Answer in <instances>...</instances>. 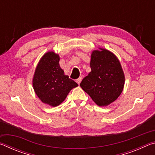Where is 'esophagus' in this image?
Here are the masks:
<instances>
[{"label":"esophagus","instance_id":"1","mask_svg":"<svg viewBox=\"0 0 155 155\" xmlns=\"http://www.w3.org/2000/svg\"><path fill=\"white\" fill-rule=\"evenodd\" d=\"M82 79H83L82 77H80L78 78H77V79H76V82H77L78 84V85H79V84L81 82V81H82Z\"/></svg>","mask_w":155,"mask_h":155}]
</instances>
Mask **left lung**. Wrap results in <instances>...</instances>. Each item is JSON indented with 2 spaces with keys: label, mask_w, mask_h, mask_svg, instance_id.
Segmentation results:
<instances>
[{
  "label": "left lung",
  "mask_w": 155,
  "mask_h": 155,
  "mask_svg": "<svg viewBox=\"0 0 155 155\" xmlns=\"http://www.w3.org/2000/svg\"><path fill=\"white\" fill-rule=\"evenodd\" d=\"M91 72L83 78L81 87L98 106H107L121 94L125 77L121 64L114 53L104 48L94 51Z\"/></svg>",
  "instance_id": "left-lung-1"
}]
</instances>
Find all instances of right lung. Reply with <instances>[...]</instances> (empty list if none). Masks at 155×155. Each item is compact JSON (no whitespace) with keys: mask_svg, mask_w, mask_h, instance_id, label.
Returning <instances> with one entry per match:
<instances>
[{"mask_svg":"<svg viewBox=\"0 0 155 155\" xmlns=\"http://www.w3.org/2000/svg\"><path fill=\"white\" fill-rule=\"evenodd\" d=\"M59 54L48 52L37 65L33 76L34 91L42 103L57 107L64 101L68 93L78 84L64 74L60 67Z\"/></svg>","mask_w":155,"mask_h":155,"instance_id":"1","label":"right lung"}]
</instances>
